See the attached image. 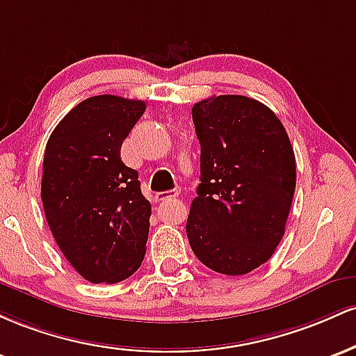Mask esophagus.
<instances>
[{
  "label": "esophagus",
  "instance_id": "1",
  "mask_svg": "<svg viewBox=\"0 0 356 356\" xmlns=\"http://www.w3.org/2000/svg\"><path fill=\"white\" fill-rule=\"evenodd\" d=\"M179 188H175V190H168V191H161V193H156V200L158 202H166V200H171V198H177L179 195Z\"/></svg>",
  "mask_w": 356,
  "mask_h": 356
}]
</instances>
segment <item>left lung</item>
<instances>
[{"label": "left lung", "instance_id": "obj_1", "mask_svg": "<svg viewBox=\"0 0 356 356\" xmlns=\"http://www.w3.org/2000/svg\"><path fill=\"white\" fill-rule=\"evenodd\" d=\"M200 185L186 235L211 270L243 275L270 259L284 235L296 158L284 126L245 95H211L191 109Z\"/></svg>", "mask_w": 356, "mask_h": 356}]
</instances>
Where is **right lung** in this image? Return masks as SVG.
<instances>
[{
	"mask_svg": "<svg viewBox=\"0 0 356 356\" xmlns=\"http://www.w3.org/2000/svg\"><path fill=\"white\" fill-rule=\"evenodd\" d=\"M145 111L143 101L94 95L77 104L47 143V222L67 261L94 284L124 281L145 259L151 203L138 171L121 159L122 141Z\"/></svg>",
	"mask_w": 356,
	"mask_h": 356,
	"instance_id": "1",
	"label": "right lung"
}]
</instances>
